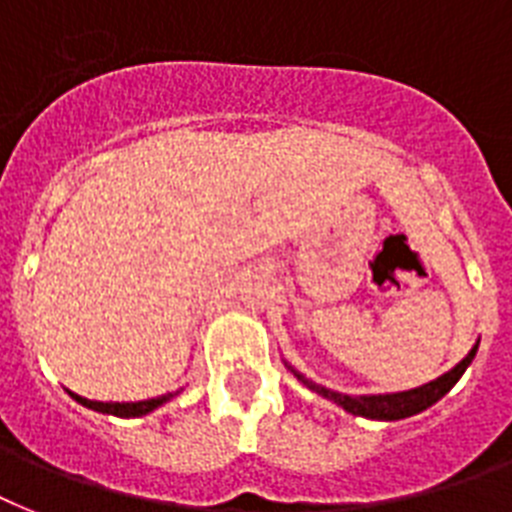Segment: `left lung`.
<instances>
[{
    "mask_svg": "<svg viewBox=\"0 0 512 512\" xmlns=\"http://www.w3.org/2000/svg\"><path fill=\"white\" fill-rule=\"evenodd\" d=\"M476 350H479V344H476V347H473V350L468 352V355H465L450 373H444V376H439L436 381H431V384H423V386H418V389H410V392H397V394H368V397H350V394L331 392V389H326V386L313 384L310 378L299 376L297 371H294V376H297L299 381L307 386V389H313V392H318L321 397H326V400H334L336 405H342L347 413L365 415V418H376V421H400V418L421 413V410H426V407H431L434 402L442 400L444 394L450 392L452 386L458 384V378L463 376L465 368L471 365Z\"/></svg>",
    "mask_w": 512,
    "mask_h": 512,
    "instance_id": "8db88e82",
    "label": "left lung"
}]
</instances>
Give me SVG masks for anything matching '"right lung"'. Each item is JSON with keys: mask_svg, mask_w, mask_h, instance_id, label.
I'll use <instances>...</instances> for the list:
<instances>
[{"mask_svg": "<svg viewBox=\"0 0 512 512\" xmlns=\"http://www.w3.org/2000/svg\"><path fill=\"white\" fill-rule=\"evenodd\" d=\"M70 397L81 405L91 407V410H99V413H112V415H120V418H139V415H147L152 413L155 407H160L162 402H168L170 397H176V392L170 394H162V397H155V400H144V402H94V400H86V397H78V394L70 392Z\"/></svg>", "mask_w": 512, "mask_h": 512, "instance_id": "add662e5", "label": "right lung"}]
</instances>
